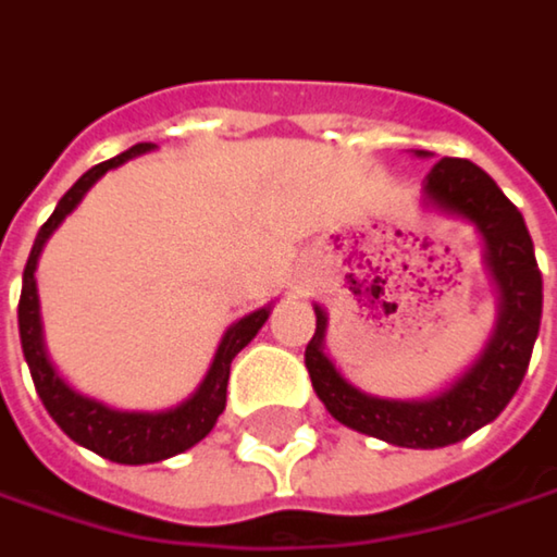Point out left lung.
<instances>
[{
    "mask_svg": "<svg viewBox=\"0 0 557 557\" xmlns=\"http://www.w3.org/2000/svg\"><path fill=\"white\" fill-rule=\"evenodd\" d=\"M429 158L425 151H416ZM422 206L465 219L484 242V264L497 286V322L474 364L425 399H387L355 387L325 355L329 315L315 306L306 368L315 396L348 429L399 448H445L494 422L519 389L542 322V274L522 212L471 161L442 158L422 183Z\"/></svg>",
    "mask_w": 557,
    "mask_h": 557,
    "instance_id": "left-lung-1",
    "label": "left lung"
}]
</instances>
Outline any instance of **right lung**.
<instances>
[{"label":"right lung","instance_id":"right-lung-1","mask_svg":"<svg viewBox=\"0 0 557 557\" xmlns=\"http://www.w3.org/2000/svg\"><path fill=\"white\" fill-rule=\"evenodd\" d=\"M154 145H135L128 151H122L112 161H102L92 170H86L57 202L54 215L41 225L35 248L28 255L25 264V277H22V299H18V335H22V351L32 371L35 389L45 403V409L51 412L57 425L83 448L115 461V465H154L173 458L186 448H193L196 442H202L215 419L225 409V387H228V371H232V358L261 332V325L271 315V306H261L255 312H248L245 319L232 322L228 332L219 342V351L202 377V384L196 393H189L183 403L158 409V412H135V409H115L102 399H92L76 387H70L63 381V374L54 368L48 345H45V322H41V299H38V258L48 245V238L57 232V225L79 206V199L89 193V186L106 176L109 170L122 168L132 158L148 154Z\"/></svg>","mask_w":557,"mask_h":557}]
</instances>
